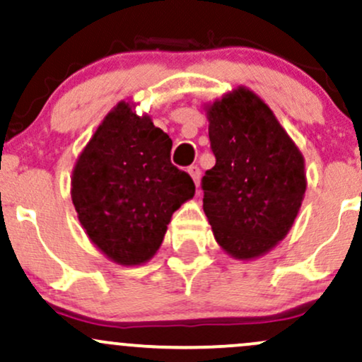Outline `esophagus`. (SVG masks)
Here are the masks:
<instances>
[{
	"mask_svg": "<svg viewBox=\"0 0 362 362\" xmlns=\"http://www.w3.org/2000/svg\"><path fill=\"white\" fill-rule=\"evenodd\" d=\"M187 172H189V175L192 177L194 184L199 187V182H201V168H199L197 165H192V167L187 168Z\"/></svg>",
	"mask_w": 362,
	"mask_h": 362,
	"instance_id": "obj_1",
	"label": "esophagus"
}]
</instances>
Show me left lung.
Segmentation results:
<instances>
[{"label": "left lung", "mask_w": 362, "mask_h": 362, "mask_svg": "<svg viewBox=\"0 0 362 362\" xmlns=\"http://www.w3.org/2000/svg\"><path fill=\"white\" fill-rule=\"evenodd\" d=\"M216 165L202 177L204 213L216 242L235 259L276 247L306 190L305 161L264 102L238 88L207 109Z\"/></svg>", "instance_id": "8db88e82"}]
</instances>
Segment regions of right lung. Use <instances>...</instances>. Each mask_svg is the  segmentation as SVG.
Wrapping results in <instances>:
<instances>
[{
  "label": "right lung",
  "mask_w": 362,
  "mask_h": 362,
  "mask_svg": "<svg viewBox=\"0 0 362 362\" xmlns=\"http://www.w3.org/2000/svg\"><path fill=\"white\" fill-rule=\"evenodd\" d=\"M170 151L167 132L120 102L78 158L71 180L78 219L120 265L151 259L172 214L194 197V180L172 163Z\"/></svg>",
  "instance_id": "obj_1"
}]
</instances>
